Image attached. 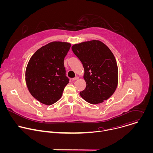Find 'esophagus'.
Wrapping results in <instances>:
<instances>
[{
    "mask_svg": "<svg viewBox=\"0 0 153 153\" xmlns=\"http://www.w3.org/2000/svg\"><path fill=\"white\" fill-rule=\"evenodd\" d=\"M79 79V77H77V76H76V77H74V78H73V79H72V80H73V81H75V80H77V79Z\"/></svg>",
    "mask_w": 153,
    "mask_h": 153,
    "instance_id": "esophagus-1",
    "label": "esophagus"
}]
</instances>
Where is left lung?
<instances>
[{
  "label": "left lung",
  "mask_w": 153,
  "mask_h": 153,
  "mask_svg": "<svg viewBox=\"0 0 153 153\" xmlns=\"http://www.w3.org/2000/svg\"><path fill=\"white\" fill-rule=\"evenodd\" d=\"M84 68L85 89L80 93L87 102L98 104L110 98L118 85V67L113 53L98 40L83 42L71 47Z\"/></svg>",
  "instance_id": "left-lung-1"
}]
</instances>
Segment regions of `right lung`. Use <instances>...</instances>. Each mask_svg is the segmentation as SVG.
<instances>
[{
	"mask_svg": "<svg viewBox=\"0 0 153 153\" xmlns=\"http://www.w3.org/2000/svg\"><path fill=\"white\" fill-rule=\"evenodd\" d=\"M71 45L68 42H52L30 58L25 71L26 84L30 94L40 103L51 105L57 102L69 83L63 61Z\"/></svg>",
	"mask_w": 153,
	"mask_h": 153,
	"instance_id": "obj_1",
	"label": "right lung"
}]
</instances>
